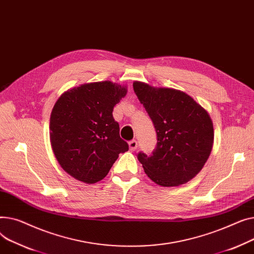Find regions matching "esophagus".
<instances>
[{
  "label": "esophagus",
  "mask_w": 254,
  "mask_h": 254,
  "mask_svg": "<svg viewBox=\"0 0 254 254\" xmlns=\"http://www.w3.org/2000/svg\"><path fill=\"white\" fill-rule=\"evenodd\" d=\"M128 145H129V150L130 151H135L136 148H137V141L135 140V139H133V140H131V141H129V143H128Z\"/></svg>",
  "instance_id": "34e87169"
}]
</instances>
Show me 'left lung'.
I'll list each match as a JSON object with an SVG mask.
<instances>
[{"instance_id":"obj_1","label":"left lung","mask_w":254,"mask_h":254,"mask_svg":"<svg viewBox=\"0 0 254 254\" xmlns=\"http://www.w3.org/2000/svg\"><path fill=\"white\" fill-rule=\"evenodd\" d=\"M133 90L157 132L153 154L137 155L145 174L161 187L187 184L210 156L214 140L210 115L191 96L173 88L135 81Z\"/></svg>"}]
</instances>
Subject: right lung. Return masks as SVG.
<instances>
[{
	"mask_svg": "<svg viewBox=\"0 0 254 254\" xmlns=\"http://www.w3.org/2000/svg\"><path fill=\"white\" fill-rule=\"evenodd\" d=\"M127 87L111 81L87 83L64 92L50 116V141L61 167L85 184L107 176L119 154L128 151L113 110Z\"/></svg>",
	"mask_w": 254,
	"mask_h": 254,
	"instance_id": "obj_1",
	"label": "right lung"
}]
</instances>
